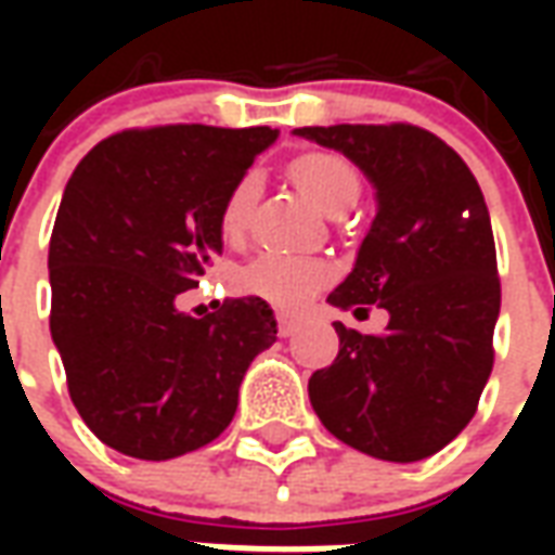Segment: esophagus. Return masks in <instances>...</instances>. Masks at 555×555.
<instances>
[{
    "label": "esophagus",
    "mask_w": 555,
    "mask_h": 555,
    "mask_svg": "<svg viewBox=\"0 0 555 555\" xmlns=\"http://www.w3.org/2000/svg\"><path fill=\"white\" fill-rule=\"evenodd\" d=\"M300 330V321L297 318H291V314H279V336H294Z\"/></svg>",
    "instance_id": "34e87169"
}]
</instances>
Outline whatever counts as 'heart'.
Returning <instances> with one entry per match:
<instances>
[{
	"instance_id": "obj_1",
	"label": "heart",
	"mask_w": 555,
	"mask_h": 555,
	"mask_svg": "<svg viewBox=\"0 0 555 555\" xmlns=\"http://www.w3.org/2000/svg\"><path fill=\"white\" fill-rule=\"evenodd\" d=\"M291 178L300 186V193L321 207L324 214H336L341 207H350L360 198V175L348 159L330 154V151H309L291 163ZM261 195L258 175H243L225 195L222 205V234L229 241L243 237V231L253 222V210ZM330 279V267L321 258L302 253H285V249H264L237 270V285L253 297L282 306V309H300L309 302L314 291Z\"/></svg>"
}]
</instances>
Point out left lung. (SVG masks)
Listing matches in <instances>:
<instances>
[{
  "label": "left lung",
  "mask_w": 555,
  "mask_h": 555,
  "mask_svg": "<svg viewBox=\"0 0 555 555\" xmlns=\"http://www.w3.org/2000/svg\"><path fill=\"white\" fill-rule=\"evenodd\" d=\"M294 133L341 151L377 198L357 264L326 300L389 312L380 336L333 324L338 357L309 377V401L353 449L396 464L422 461L469 425L493 369L500 276L485 195L464 159L422 127Z\"/></svg>",
  "instance_id": "obj_1"
}]
</instances>
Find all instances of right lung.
Wrapping results in <instances>:
<instances>
[{"mask_svg": "<svg viewBox=\"0 0 555 555\" xmlns=\"http://www.w3.org/2000/svg\"><path fill=\"white\" fill-rule=\"evenodd\" d=\"M276 137L270 127L125 130L70 175L50 237V333L74 408L115 452L169 461L217 440L249 362L276 341L261 297L207 318L175 306L222 253L225 195Z\"/></svg>", "mask_w": 555, "mask_h": 555, "instance_id": "obj_1", "label": "right lung"}]
</instances>
